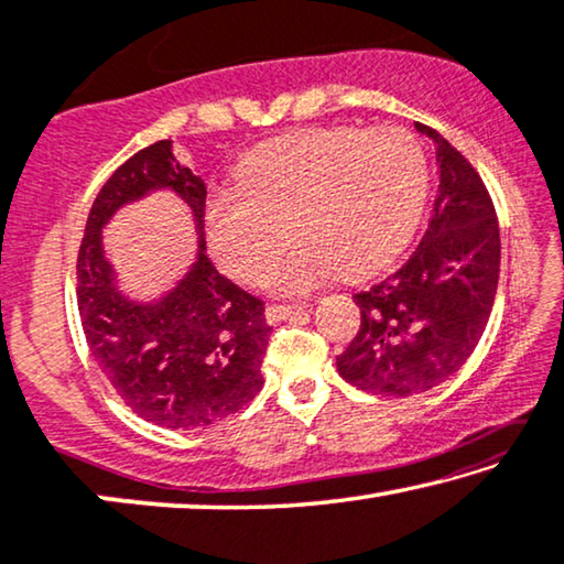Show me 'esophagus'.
<instances>
[{"label":"esophagus","mask_w":564,"mask_h":564,"mask_svg":"<svg viewBox=\"0 0 564 564\" xmlns=\"http://www.w3.org/2000/svg\"><path fill=\"white\" fill-rule=\"evenodd\" d=\"M301 311H304V306H281V304H271V306H265V322H268V324H279V322H283V318H291V316L301 314Z\"/></svg>","instance_id":"34e87169"}]
</instances>
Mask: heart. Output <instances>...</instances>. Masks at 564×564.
Returning <instances> with one entry per match:
<instances>
[{
  "label": "heart",
  "instance_id": "heart-1",
  "mask_svg": "<svg viewBox=\"0 0 564 564\" xmlns=\"http://www.w3.org/2000/svg\"><path fill=\"white\" fill-rule=\"evenodd\" d=\"M427 184L425 149L398 126L285 133L242 159L238 192L209 199L207 240L232 279L260 283L289 225L299 242L268 285L306 293L336 273L359 279L388 265L417 230Z\"/></svg>",
  "mask_w": 564,
  "mask_h": 564
}]
</instances>
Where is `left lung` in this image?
Masks as SVG:
<instances>
[{"label": "left lung", "mask_w": 564, "mask_h": 564, "mask_svg": "<svg viewBox=\"0 0 564 564\" xmlns=\"http://www.w3.org/2000/svg\"><path fill=\"white\" fill-rule=\"evenodd\" d=\"M415 129L435 147L433 217L413 256L357 293L362 324L336 357L341 380L384 398L427 392L464 367L489 322L501 268L499 223L481 176L438 131Z\"/></svg>", "instance_id": "1"}]
</instances>
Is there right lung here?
Returning <instances> with one entry per match:
<instances>
[{"label":"right lung","instance_id":"right-lung-1","mask_svg":"<svg viewBox=\"0 0 564 564\" xmlns=\"http://www.w3.org/2000/svg\"><path fill=\"white\" fill-rule=\"evenodd\" d=\"M156 191L188 205L198 250L172 290L133 300L105 256L102 230L119 208ZM205 197L202 176L176 162L174 141H156L100 187L78 253V311L90 355L133 413L170 431L207 427L253 400L271 339L263 301L207 258Z\"/></svg>","mask_w":564,"mask_h":564}]
</instances>
